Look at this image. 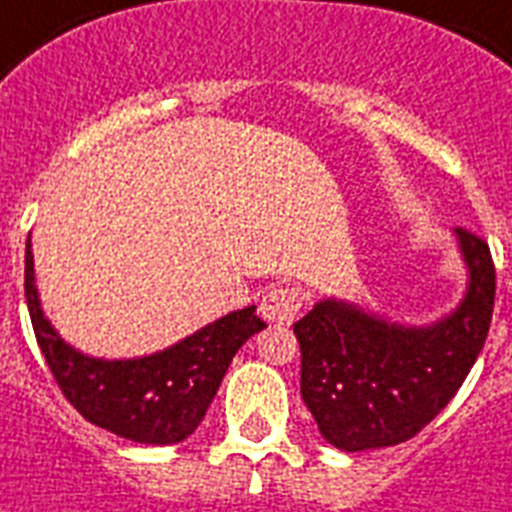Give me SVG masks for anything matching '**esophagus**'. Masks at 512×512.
<instances>
[{
    "mask_svg": "<svg viewBox=\"0 0 512 512\" xmlns=\"http://www.w3.org/2000/svg\"><path fill=\"white\" fill-rule=\"evenodd\" d=\"M304 304V291L296 286H273L263 294L260 315L276 325H291Z\"/></svg>",
    "mask_w": 512,
    "mask_h": 512,
    "instance_id": "1",
    "label": "esophagus"
}]
</instances>
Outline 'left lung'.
Wrapping results in <instances>:
<instances>
[{
	"label": "left lung",
	"instance_id": "1",
	"mask_svg": "<svg viewBox=\"0 0 512 512\" xmlns=\"http://www.w3.org/2000/svg\"><path fill=\"white\" fill-rule=\"evenodd\" d=\"M466 294L450 315L403 325L346 299H320L294 333L302 398L338 450L390 448L419 435L450 403L484 349L495 307V265L484 239L453 229Z\"/></svg>",
	"mask_w": 512,
	"mask_h": 512
}]
</instances>
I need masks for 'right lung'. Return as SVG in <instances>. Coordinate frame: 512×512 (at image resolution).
Masks as SVG:
<instances>
[{"label":"right lung","instance_id":"right-lung-1","mask_svg":"<svg viewBox=\"0 0 512 512\" xmlns=\"http://www.w3.org/2000/svg\"><path fill=\"white\" fill-rule=\"evenodd\" d=\"M25 299L41 354L64 398L90 424L143 445L187 440L203 422L236 351L265 328L255 307H244L156 354L88 356L64 341L41 309L30 239L25 242Z\"/></svg>","mask_w":512,"mask_h":512}]
</instances>
